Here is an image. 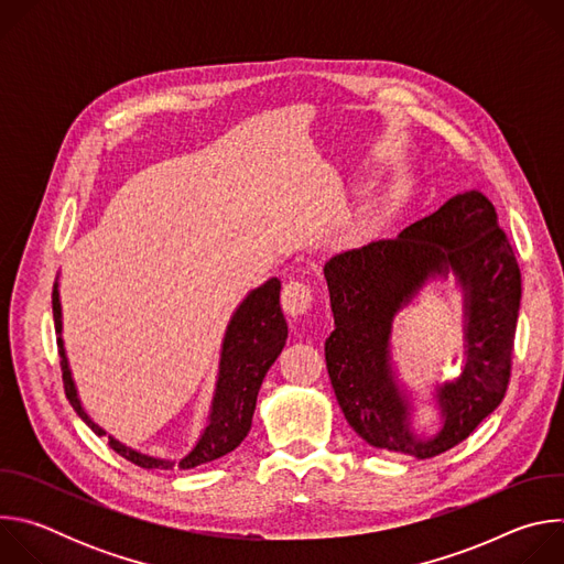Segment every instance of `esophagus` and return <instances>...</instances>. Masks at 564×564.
Masks as SVG:
<instances>
[{"instance_id":"34e87169","label":"esophagus","mask_w":564,"mask_h":564,"mask_svg":"<svg viewBox=\"0 0 564 564\" xmlns=\"http://www.w3.org/2000/svg\"><path fill=\"white\" fill-rule=\"evenodd\" d=\"M312 288L310 283L305 281H288L283 285V292H281V303H283V310L290 314V316H301L305 314L310 307H312Z\"/></svg>"}]
</instances>
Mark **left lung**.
I'll return each mask as SVG.
<instances>
[{
    "label": "left lung",
    "mask_w": 564,
    "mask_h": 564,
    "mask_svg": "<svg viewBox=\"0 0 564 564\" xmlns=\"http://www.w3.org/2000/svg\"><path fill=\"white\" fill-rule=\"evenodd\" d=\"M453 273L465 292V366L436 387L441 424L417 436L408 391L391 370V321L429 281ZM335 330L326 366L355 433L375 448L429 459L464 442L505 399L522 296L516 252L491 200L464 192L394 238L324 268Z\"/></svg>",
    "instance_id": "1"
}]
</instances>
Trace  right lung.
I'll use <instances>...</instances> for the list:
<instances>
[{
	"instance_id": "1",
	"label": "right lung",
	"mask_w": 564,
	"mask_h": 564,
	"mask_svg": "<svg viewBox=\"0 0 564 564\" xmlns=\"http://www.w3.org/2000/svg\"><path fill=\"white\" fill-rule=\"evenodd\" d=\"M279 296H281V281L270 279L261 288L252 290L231 314L223 337L218 379L214 388L207 426L200 433L194 448L183 459L176 462V459H163V457H151V455L138 453L120 444L111 435H109V446L140 468H160V470H170L174 466L194 468L231 453L240 442L246 440V435L252 429V415L257 409V397H259L263 377L281 355L288 339V324H285ZM53 321H55L57 346L62 357L59 366H62L64 392L75 413L85 420V424L96 435L102 437L107 435V431H102L89 417L83 401L77 397V388L70 377V368H68V359L62 341V305H59L57 281L53 285Z\"/></svg>"
}]
</instances>
